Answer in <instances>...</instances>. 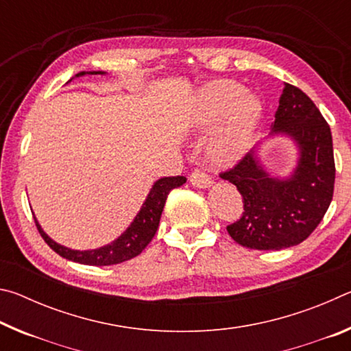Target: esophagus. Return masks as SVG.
<instances>
[{
    "instance_id": "34e87169",
    "label": "esophagus",
    "mask_w": 351,
    "mask_h": 351,
    "mask_svg": "<svg viewBox=\"0 0 351 351\" xmlns=\"http://www.w3.org/2000/svg\"><path fill=\"white\" fill-rule=\"evenodd\" d=\"M190 182H192L195 187L206 189V187H210L212 186V178L207 175L204 170L195 169L192 171V175H190Z\"/></svg>"
}]
</instances>
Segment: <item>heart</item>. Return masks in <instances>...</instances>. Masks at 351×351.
I'll return each instance as SVG.
<instances>
[{
  "mask_svg": "<svg viewBox=\"0 0 351 351\" xmlns=\"http://www.w3.org/2000/svg\"><path fill=\"white\" fill-rule=\"evenodd\" d=\"M261 116L257 96L235 80H213L201 88L192 110V127L212 128L206 153L209 161L228 167L240 161L251 145Z\"/></svg>",
  "mask_w": 351,
  "mask_h": 351,
  "instance_id": "obj_1",
  "label": "heart"
}]
</instances>
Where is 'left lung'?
<instances>
[{
  "instance_id": "1",
  "label": "left lung",
  "mask_w": 351,
  "mask_h": 351,
  "mask_svg": "<svg viewBox=\"0 0 351 351\" xmlns=\"http://www.w3.org/2000/svg\"><path fill=\"white\" fill-rule=\"evenodd\" d=\"M271 134H287L299 148L288 178H272L255 152L223 171L243 197L240 219L228 232L243 247L280 251L306 240L328 210L335 190L331 130L317 106L294 85L285 83Z\"/></svg>"
}]
</instances>
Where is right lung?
I'll return each mask as SVG.
<instances>
[{
    "label": "right lung",
    "mask_w": 351,
    "mask_h": 351,
    "mask_svg": "<svg viewBox=\"0 0 351 351\" xmlns=\"http://www.w3.org/2000/svg\"><path fill=\"white\" fill-rule=\"evenodd\" d=\"M85 74H105L102 71H91V73H82L75 74V77H82ZM187 181V178L184 176H169L161 178L153 184V187L148 193L147 199L142 204L138 215L134 217L133 223L128 226L125 232H123L119 239H116L112 243L106 246H102L99 249H91V251H74V249L64 247L58 245L52 239H49L45 234V230L41 229L37 218L34 217L35 224L40 235L43 237V240L47 243L52 251H56L60 257L77 261L82 265H91V266H110L117 265L122 261H127L130 258H134L136 255H139L147 247L148 243L156 234L159 219H161V213L164 209L165 199L170 193L171 189H176L182 186Z\"/></svg>",
    "instance_id": "right-lung-1"
}]
</instances>
